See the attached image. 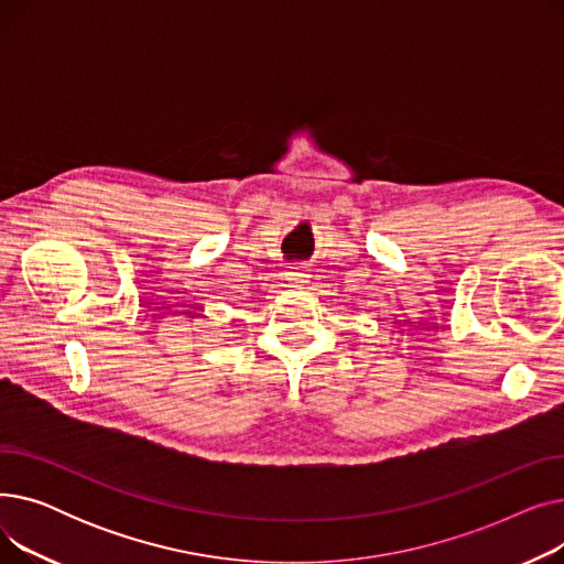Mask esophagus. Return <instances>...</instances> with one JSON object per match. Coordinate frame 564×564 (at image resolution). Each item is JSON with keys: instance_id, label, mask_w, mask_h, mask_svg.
Listing matches in <instances>:
<instances>
[{"instance_id": "1", "label": "esophagus", "mask_w": 564, "mask_h": 564, "mask_svg": "<svg viewBox=\"0 0 564 564\" xmlns=\"http://www.w3.org/2000/svg\"><path fill=\"white\" fill-rule=\"evenodd\" d=\"M285 279H288L290 285H294V288H304V285L308 283V274H306V270H302V267H294V270H290V272L285 274Z\"/></svg>"}]
</instances>
